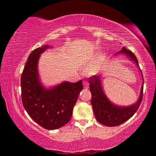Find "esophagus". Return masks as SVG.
<instances>
[{"label": "esophagus", "mask_w": 156, "mask_h": 156, "mask_svg": "<svg viewBox=\"0 0 156 156\" xmlns=\"http://www.w3.org/2000/svg\"><path fill=\"white\" fill-rule=\"evenodd\" d=\"M83 84H84L85 88H87V87H87V86H88V83H87V82H83Z\"/></svg>", "instance_id": "1"}]
</instances>
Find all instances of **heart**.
<instances>
[{"label":"heart","mask_w":156,"mask_h":156,"mask_svg":"<svg viewBox=\"0 0 156 156\" xmlns=\"http://www.w3.org/2000/svg\"><path fill=\"white\" fill-rule=\"evenodd\" d=\"M102 65V58H99L93 62L92 63L87 66L84 69V74L87 76H91L97 74L101 69Z\"/></svg>","instance_id":"b5f03b06"}]
</instances>
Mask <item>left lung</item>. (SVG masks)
<instances>
[{
  "label": "left lung",
  "mask_w": 156,
  "mask_h": 156,
  "mask_svg": "<svg viewBox=\"0 0 156 156\" xmlns=\"http://www.w3.org/2000/svg\"><path fill=\"white\" fill-rule=\"evenodd\" d=\"M119 55H126L130 61L133 62L137 67H138L137 58L131 51L128 50L123 47L122 50L116 53L115 56ZM140 72L141 74L143 84L140 88L139 97L136 103L126 106L116 105L108 99L102 87L101 75H95L89 78V89L91 93V104L96 119L100 123L106 126H116L126 122L133 116L139 108L143 98L144 78L141 71Z\"/></svg>",
  "instance_id": "left-lung-1"
}]
</instances>
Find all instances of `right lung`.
<instances>
[{"mask_svg":"<svg viewBox=\"0 0 156 156\" xmlns=\"http://www.w3.org/2000/svg\"><path fill=\"white\" fill-rule=\"evenodd\" d=\"M48 44L30 54L21 76V97L27 114L40 126L48 130L62 127L71 119L78 96L83 89L82 82H62L45 87L40 81L38 61Z\"/></svg>","mask_w":156,"mask_h":156,"instance_id":"right-lung-1","label":"right lung"}]
</instances>
